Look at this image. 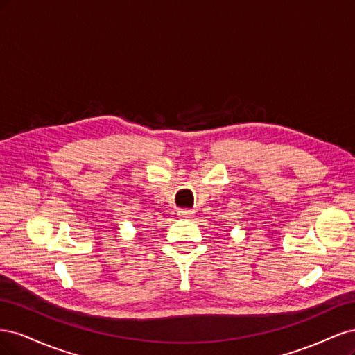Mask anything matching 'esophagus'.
Listing matches in <instances>:
<instances>
[{
	"label": "esophagus",
	"instance_id": "obj_1",
	"mask_svg": "<svg viewBox=\"0 0 355 355\" xmlns=\"http://www.w3.org/2000/svg\"><path fill=\"white\" fill-rule=\"evenodd\" d=\"M194 210H188V209H184V210H179L178 211V216L182 218V219H191L194 218Z\"/></svg>",
	"mask_w": 355,
	"mask_h": 355
}]
</instances>
